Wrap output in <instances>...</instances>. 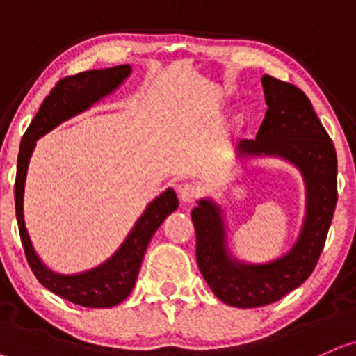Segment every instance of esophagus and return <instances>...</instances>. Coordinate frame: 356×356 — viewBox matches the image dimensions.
<instances>
[{"label":"esophagus","mask_w":356,"mask_h":356,"mask_svg":"<svg viewBox=\"0 0 356 356\" xmlns=\"http://www.w3.org/2000/svg\"><path fill=\"white\" fill-rule=\"evenodd\" d=\"M179 200L183 203H195L196 200L201 196V190L196 185H191V183H186V185H181L178 188Z\"/></svg>","instance_id":"obj_1"}]
</instances>
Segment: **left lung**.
Listing matches in <instances>:
<instances>
[{"mask_svg":"<svg viewBox=\"0 0 356 356\" xmlns=\"http://www.w3.org/2000/svg\"><path fill=\"white\" fill-rule=\"evenodd\" d=\"M267 111L256 140L236 145L239 156H280L300 170L307 209L299 239L285 256L267 264H244L226 251L221 208L201 200L191 211L196 261L214 296L239 309L269 305L309 279L325 245L335 213L337 153L312 104L299 87L262 77Z\"/></svg>","mask_w":356,"mask_h":356,"instance_id":"8db88e82","label":"left lung"}]
</instances>
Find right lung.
Masks as SVG:
<instances>
[{
    "mask_svg": "<svg viewBox=\"0 0 356 356\" xmlns=\"http://www.w3.org/2000/svg\"><path fill=\"white\" fill-rule=\"evenodd\" d=\"M130 65L124 64L60 79L51 90V94L44 99L36 117L33 118L23 135L19 155H17L15 181L16 219L31 270L47 291L54 292L56 296L63 297L72 304L90 307V309L113 307L129 297L137 282L140 266H142L145 251H147L152 236L165 221V218L178 208L177 195L170 188L161 193L155 201H152L142 218L137 221V225L134 226V229L130 231V234L127 236L125 243L104 264L82 272V274L60 275L42 264L41 259L34 252L28 231H26L23 216L26 171H28L31 153L36 147V140L39 137L54 129L60 122L87 111L92 104L99 102L105 95L111 94L130 76Z\"/></svg>",
    "mask_w": 356,
    "mask_h": 356,
    "instance_id": "1",
    "label": "right lung"
}]
</instances>
